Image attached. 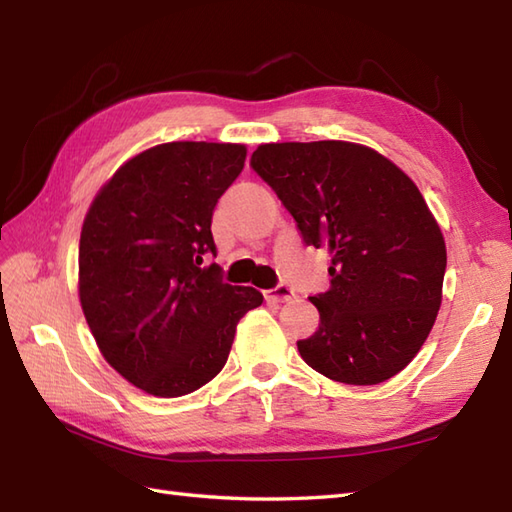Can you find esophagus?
<instances>
[{"label": "esophagus", "mask_w": 512, "mask_h": 512, "mask_svg": "<svg viewBox=\"0 0 512 512\" xmlns=\"http://www.w3.org/2000/svg\"><path fill=\"white\" fill-rule=\"evenodd\" d=\"M292 297H295V290H292L288 284H279L275 288L266 290V299L270 301H290Z\"/></svg>", "instance_id": "obj_1"}]
</instances>
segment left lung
Segmentation results:
<instances>
[{
	"label": "left lung",
	"instance_id": "8db88e82",
	"mask_svg": "<svg viewBox=\"0 0 512 512\" xmlns=\"http://www.w3.org/2000/svg\"><path fill=\"white\" fill-rule=\"evenodd\" d=\"M250 167L295 217L306 246L332 255L330 290L310 301L319 330L297 341L312 369L378 385L405 369L436 323L447 248L407 173L343 143L259 145Z\"/></svg>",
	"mask_w": 512,
	"mask_h": 512
}]
</instances>
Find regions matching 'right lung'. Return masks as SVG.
I'll return each instance as SVG.
<instances>
[{
	"instance_id": "obj_1",
	"label": "right lung",
	"mask_w": 512,
	"mask_h": 512,
	"mask_svg": "<svg viewBox=\"0 0 512 512\" xmlns=\"http://www.w3.org/2000/svg\"><path fill=\"white\" fill-rule=\"evenodd\" d=\"M244 160V145H156L127 160L85 215V321L105 361L151 396L191 394L220 374L239 319L264 301L204 266L213 209Z\"/></svg>"
}]
</instances>
